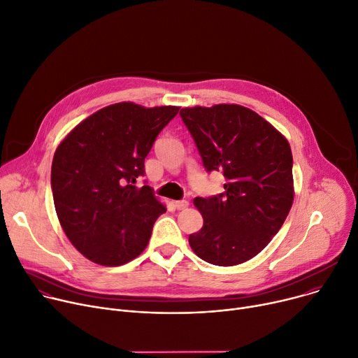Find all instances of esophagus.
Returning a JSON list of instances; mask_svg holds the SVG:
<instances>
[{
    "instance_id": "1",
    "label": "esophagus",
    "mask_w": 358,
    "mask_h": 358,
    "mask_svg": "<svg viewBox=\"0 0 358 358\" xmlns=\"http://www.w3.org/2000/svg\"><path fill=\"white\" fill-rule=\"evenodd\" d=\"M174 206L177 210H184L188 207V201L187 200H178V201H174Z\"/></svg>"
}]
</instances>
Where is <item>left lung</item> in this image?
<instances>
[{"mask_svg": "<svg viewBox=\"0 0 358 358\" xmlns=\"http://www.w3.org/2000/svg\"><path fill=\"white\" fill-rule=\"evenodd\" d=\"M180 115L206 170L226 178L224 193L194 199L204 223L188 243L211 265H241L268 246L292 207L289 142L241 105L182 108Z\"/></svg>", "mask_w": 358, "mask_h": 358, "instance_id": "left-lung-1", "label": "left lung"}]
</instances>
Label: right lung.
<instances>
[{
    "label": "right lung",
    "instance_id": "obj_1",
    "mask_svg": "<svg viewBox=\"0 0 358 358\" xmlns=\"http://www.w3.org/2000/svg\"><path fill=\"white\" fill-rule=\"evenodd\" d=\"M178 109L109 105L59 144L52 164L57 217L70 243L93 264L121 266L147 248L166 208L150 185L135 184L155 138Z\"/></svg>",
    "mask_w": 358,
    "mask_h": 358
}]
</instances>
